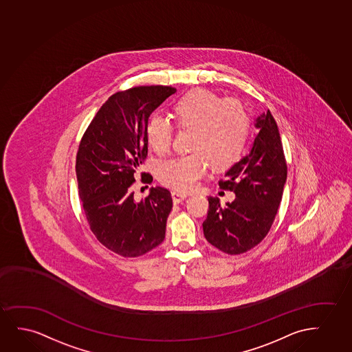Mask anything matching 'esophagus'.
<instances>
[{
	"instance_id": "1",
	"label": "esophagus",
	"mask_w": 352,
	"mask_h": 352,
	"mask_svg": "<svg viewBox=\"0 0 352 352\" xmlns=\"http://www.w3.org/2000/svg\"><path fill=\"white\" fill-rule=\"evenodd\" d=\"M188 195L183 193V192L173 191L172 192V198H173L174 203H180L184 199H186Z\"/></svg>"
}]
</instances>
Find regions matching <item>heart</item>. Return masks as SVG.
Listing matches in <instances>:
<instances>
[{"instance_id": "obj_1", "label": "heart", "mask_w": 352, "mask_h": 352, "mask_svg": "<svg viewBox=\"0 0 352 352\" xmlns=\"http://www.w3.org/2000/svg\"><path fill=\"white\" fill-rule=\"evenodd\" d=\"M172 110L179 129H191L188 146L192 151L160 164L157 175L164 185L190 191L206 174L209 162L221 170L241 159L250 135V117L239 101L193 88L174 102ZM173 135L169 119L160 114L149 117L146 138L156 154L164 155L170 149Z\"/></svg>"}]
</instances>
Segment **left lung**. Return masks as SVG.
Here are the masks:
<instances>
[{
  "instance_id": "8db88e82",
  "label": "left lung",
  "mask_w": 352,
  "mask_h": 352,
  "mask_svg": "<svg viewBox=\"0 0 352 352\" xmlns=\"http://www.w3.org/2000/svg\"><path fill=\"white\" fill-rule=\"evenodd\" d=\"M252 151L219 180V188L235 193L232 203L221 206L209 197L203 222L208 242L230 256L250 251L269 233L283 196L287 161L277 123L270 111L256 119Z\"/></svg>"
}]
</instances>
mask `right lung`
<instances>
[{
    "mask_svg": "<svg viewBox=\"0 0 352 352\" xmlns=\"http://www.w3.org/2000/svg\"><path fill=\"white\" fill-rule=\"evenodd\" d=\"M175 88L138 86L114 93L91 119L78 144L76 178L83 212L96 238L125 258L143 256L164 241L172 210L167 188H151L135 201L136 172L148 156L146 125ZM142 183L153 177L141 173Z\"/></svg>",
    "mask_w": 352,
    "mask_h": 352,
    "instance_id": "add662e5",
    "label": "right lung"
}]
</instances>
